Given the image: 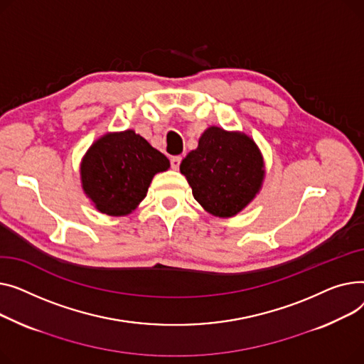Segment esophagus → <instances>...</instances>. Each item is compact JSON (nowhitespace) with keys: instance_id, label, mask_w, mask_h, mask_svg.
<instances>
[{"instance_id":"esophagus-1","label":"esophagus","mask_w":364,"mask_h":364,"mask_svg":"<svg viewBox=\"0 0 364 364\" xmlns=\"http://www.w3.org/2000/svg\"><path fill=\"white\" fill-rule=\"evenodd\" d=\"M181 161H182V157H179V156H176V157H172V159H170V164H172V168L178 170V168H179V164H181Z\"/></svg>"}]
</instances>
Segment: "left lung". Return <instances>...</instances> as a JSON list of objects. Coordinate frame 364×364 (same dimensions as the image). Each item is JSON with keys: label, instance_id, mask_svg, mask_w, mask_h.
Here are the masks:
<instances>
[{"label": "left lung", "instance_id": "8db88e82", "mask_svg": "<svg viewBox=\"0 0 364 364\" xmlns=\"http://www.w3.org/2000/svg\"><path fill=\"white\" fill-rule=\"evenodd\" d=\"M192 196L210 215L233 218L259 194L264 159L251 136L210 126L181 163Z\"/></svg>", "mask_w": 364, "mask_h": 364}]
</instances>
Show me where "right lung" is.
<instances>
[{"label":"right lung","instance_id":"right-lung-1","mask_svg":"<svg viewBox=\"0 0 364 364\" xmlns=\"http://www.w3.org/2000/svg\"><path fill=\"white\" fill-rule=\"evenodd\" d=\"M168 159L135 131L107 132L88 148L79 173L83 194L107 216H127L146 197L153 178Z\"/></svg>","mask_w":364,"mask_h":364}]
</instances>
